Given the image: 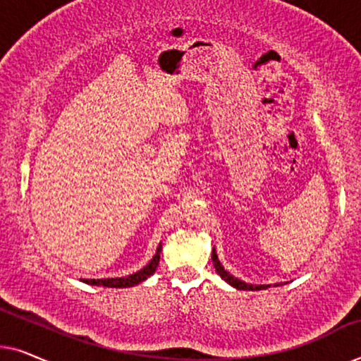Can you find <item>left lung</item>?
I'll use <instances>...</instances> for the list:
<instances>
[{
  "label": "left lung",
  "mask_w": 361,
  "mask_h": 361,
  "mask_svg": "<svg viewBox=\"0 0 361 361\" xmlns=\"http://www.w3.org/2000/svg\"><path fill=\"white\" fill-rule=\"evenodd\" d=\"M212 261H214L215 271L221 276V279H225L226 283H228L230 286H233V288H236V289H241V290H261V289L268 288V286H266V284H259V286L248 284V283H245V281H241L238 278H235V276H231L228 271H225L224 266H221V263L219 261V256H216V253H215V248H214V251H212Z\"/></svg>",
  "instance_id": "left-lung-1"
}]
</instances>
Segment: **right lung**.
Masks as SVG:
<instances>
[{
  "mask_svg": "<svg viewBox=\"0 0 361 361\" xmlns=\"http://www.w3.org/2000/svg\"><path fill=\"white\" fill-rule=\"evenodd\" d=\"M161 250H162V245L157 246L156 250V255L152 256V259L147 263L145 268L137 271L135 274H130L126 276V278H108V279H80L83 283L87 284H92V286H105V288H131V286H136L142 283V281H146L149 278L151 274H154V271L157 268V264H159V258H161Z\"/></svg>",
  "mask_w": 361,
  "mask_h": 361,
  "instance_id": "obj_1",
  "label": "right lung"
}]
</instances>
